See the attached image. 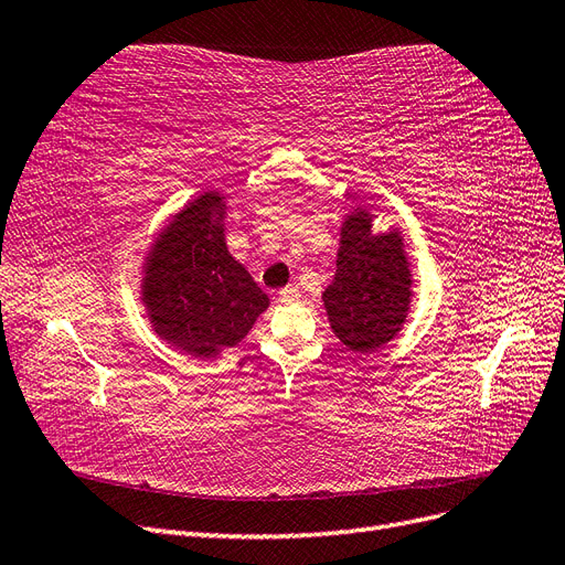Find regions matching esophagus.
<instances>
[{"instance_id":"obj_1","label":"esophagus","mask_w":565,"mask_h":565,"mask_svg":"<svg viewBox=\"0 0 565 565\" xmlns=\"http://www.w3.org/2000/svg\"><path fill=\"white\" fill-rule=\"evenodd\" d=\"M299 287L297 285H287V287H282L280 292H278V299L282 301V303H292V301H299Z\"/></svg>"}]
</instances>
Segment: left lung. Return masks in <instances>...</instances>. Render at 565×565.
Segmentation results:
<instances>
[{"instance_id": "1", "label": "left lung", "mask_w": 565, "mask_h": 565, "mask_svg": "<svg viewBox=\"0 0 565 565\" xmlns=\"http://www.w3.org/2000/svg\"><path fill=\"white\" fill-rule=\"evenodd\" d=\"M372 207L361 202L341 218L337 270L322 292L332 332L353 353L388 344L415 297L403 233H372Z\"/></svg>"}]
</instances>
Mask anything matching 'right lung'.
Listing matches in <instances>:
<instances>
[{"label": "right lung", "mask_w": 565, "mask_h": 565, "mask_svg": "<svg viewBox=\"0 0 565 565\" xmlns=\"http://www.w3.org/2000/svg\"><path fill=\"white\" fill-rule=\"evenodd\" d=\"M226 195L207 188L152 237L141 266L146 318L169 347L216 358L241 344L268 295L226 245Z\"/></svg>", "instance_id": "add662e5"}]
</instances>
